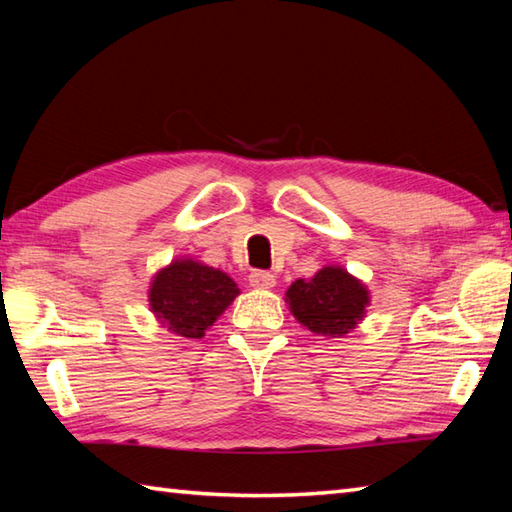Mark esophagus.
<instances>
[{
    "mask_svg": "<svg viewBox=\"0 0 512 512\" xmlns=\"http://www.w3.org/2000/svg\"><path fill=\"white\" fill-rule=\"evenodd\" d=\"M248 281H250V286L259 288V290H268L277 284L275 275L268 273V270H255V273H250Z\"/></svg>",
    "mask_w": 512,
    "mask_h": 512,
    "instance_id": "esophagus-1",
    "label": "esophagus"
}]
</instances>
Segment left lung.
I'll list each match as a JSON object with an SVG mask.
<instances>
[{
    "label": "left lung",
    "instance_id": "obj_1",
    "mask_svg": "<svg viewBox=\"0 0 512 512\" xmlns=\"http://www.w3.org/2000/svg\"><path fill=\"white\" fill-rule=\"evenodd\" d=\"M286 301L310 332L339 339L365 317L369 292L341 266H325L312 279H297L288 288Z\"/></svg>",
    "mask_w": 512,
    "mask_h": 512
}]
</instances>
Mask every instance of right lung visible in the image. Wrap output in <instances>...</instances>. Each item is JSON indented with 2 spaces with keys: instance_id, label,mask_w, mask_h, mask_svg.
I'll list each match as a JSON object with an SVG mask.
<instances>
[{
  "instance_id": "obj_1",
  "label": "right lung",
  "mask_w": 512,
  "mask_h": 512,
  "mask_svg": "<svg viewBox=\"0 0 512 512\" xmlns=\"http://www.w3.org/2000/svg\"><path fill=\"white\" fill-rule=\"evenodd\" d=\"M237 295V284L222 270L176 259L151 281L149 306L173 334L202 339Z\"/></svg>"
}]
</instances>
